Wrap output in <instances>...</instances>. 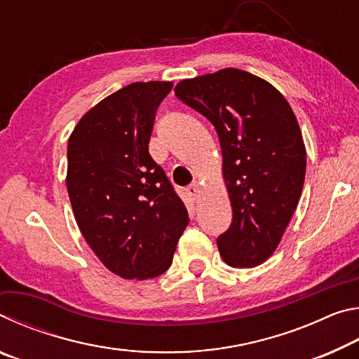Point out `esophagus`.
<instances>
[{
    "label": "esophagus",
    "instance_id": "1",
    "mask_svg": "<svg viewBox=\"0 0 359 359\" xmlns=\"http://www.w3.org/2000/svg\"><path fill=\"white\" fill-rule=\"evenodd\" d=\"M201 187H199L198 184H193V185H190L187 188V196L191 199V201H199V199H201Z\"/></svg>",
    "mask_w": 359,
    "mask_h": 359
}]
</instances>
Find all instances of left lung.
<instances>
[{"label":"left lung","mask_w":359,"mask_h":359,"mask_svg":"<svg viewBox=\"0 0 359 359\" xmlns=\"http://www.w3.org/2000/svg\"><path fill=\"white\" fill-rule=\"evenodd\" d=\"M175 96L203 114L218 135L222 174L233 222L217 239L231 267H255L271 257L299 203L306 145L293 109L274 85L224 68L184 79Z\"/></svg>","instance_id":"1"}]
</instances>
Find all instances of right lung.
<instances>
[{
	"label": "right lung",
	"instance_id": "add662e5",
	"mask_svg": "<svg viewBox=\"0 0 359 359\" xmlns=\"http://www.w3.org/2000/svg\"><path fill=\"white\" fill-rule=\"evenodd\" d=\"M172 82H135L82 115L68 139L66 188L77 226L115 276L168 271L188 224L185 204L151 160L155 112Z\"/></svg>",
	"mask_w": 359,
	"mask_h": 359
}]
</instances>
